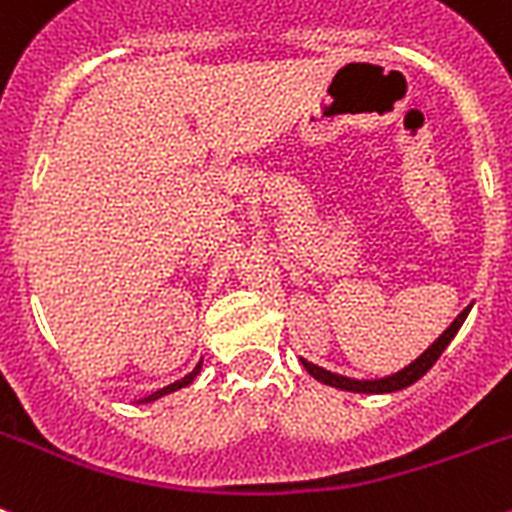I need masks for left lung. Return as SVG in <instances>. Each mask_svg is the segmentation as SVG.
Returning a JSON list of instances; mask_svg holds the SVG:
<instances>
[{
    "mask_svg": "<svg viewBox=\"0 0 512 512\" xmlns=\"http://www.w3.org/2000/svg\"><path fill=\"white\" fill-rule=\"evenodd\" d=\"M468 313H471V305L465 307L463 313L455 318V321L450 323V328L444 331L439 339H436L434 344H431L429 350L423 352L421 357H415L413 363L405 365L402 371L392 373V376H384V378H373V381H360V378H347V376H339V373H331L326 371V368H321V365H313L307 363V360H302V365H305V371L310 373L313 378H318L321 384H328V386H336V389H344V392H360V394H389V392H400V389H405V386L415 384L418 378L426 376V371H429L431 365L442 357V352L447 350V344L455 339V334L460 331V326H463V321L468 318Z\"/></svg>",
    "mask_w": 512,
    "mask_h": 512,
    "instance_id": "obj_1",
    "label": "left lung"
}]
</instances>
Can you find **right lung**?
Segmentation results:
<instances>
[{"label": "right lung", "instance_id": "1", "mask_svg": "<svg viewBox=\"0 0 512 512\" xmlns=\"http://www.w3.org/2000/svg\"><path fill=\"white\" fill-rule=\"evenodd\" d=\"M199 371H202V360H199L197 368H194V371H191V373H186L184 378H178V381H173V384L162 386V389H157V392H152V394H149V397H144V400H139V402H155V400H160V397H165V394L176 392V389H184V386H189L191 381H194V378L199 376Z\"/></svg>", "mask_w": 512, "mask_h": 512}]
</instances>
